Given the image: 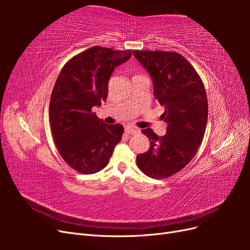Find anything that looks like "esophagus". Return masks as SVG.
<instances>
[{
  "mask_svg": "<svg viewBox=\"0 0 250 250\" xmlns=\"http://www.w3.org/2000/svg\"><path fill=\"white\" fill-rule=\"evenodd\" d=\"M125 132L129 133V134H135V133L140 132V129L138 127H134V126H126L125 127Z\"/></svg>",
  "mask_w": 250,
  "mask_h": 250,
  "instance_id": "1",
  "label": "esophagus"
}]
</instances>
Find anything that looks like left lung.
<instances>
[{
	"label": "left lung",
	"instance_id": "left-lung-1",
	"mask_svg": "<svg viewBox=\"0 0 250 250\" xmlns=\"http://www.w3.org/2000/svg\"><path fill=\"white\" fill-rule=\"evenodd\" d=\"M151 75L155 99L165 112L167 132L158 137L151 128L143 129L150 141L147 152L137 156L145 175L163 179L184 169L203 140L208 123V98L203 82L192 64L177 52L133 51Z\"/></svg>",
	"mask_w": 250,
	"mask_h": 250
}]
</instances>
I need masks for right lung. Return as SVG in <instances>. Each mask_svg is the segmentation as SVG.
Masks as SVG:
<instances>
[{"mask_svg":"<svg viewBox=\"0 0 250 250\" xmlns=\"http://www.w3.org/2000/svg\"><path fill=\"white\" fill-rule=\"evenodd\" d=\"M131 57V50L93 47L67 62L53 87L49 116L59 154L82 174L101 171L122 140L124 127L107 125L93 112L106 100L115 67Z\"/></svg>","mask_w":250,"mask_h":250,"instance_id":"right-lung-1","label":"right lung"}]
</instances>
